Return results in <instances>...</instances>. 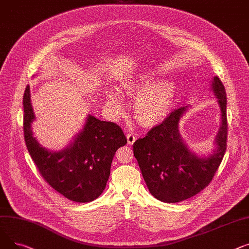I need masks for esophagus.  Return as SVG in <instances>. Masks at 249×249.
<instances>
[{
	"mask_svg": "<svg viewBox=\"0 0 249 249\" xmlns=\"http://www.w3.org/2000/svg\"><path fill=\"white\" fill-rule=\"evenodd\" d=\"M126 139H127V142H128V144L133 145V144H134V142H136V140H137V137H136V135L128 134V135L126 136Z\"/></svg>",
	"mask_w": 249,
	"mask_h": 249,
	"instance_id": "34e87169",
	"label": "esophagus"
}]
</instances>
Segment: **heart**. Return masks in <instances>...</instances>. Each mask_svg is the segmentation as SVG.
I'll return each instance as SVG.
<instances>
[{
    "instance_id": "obj_1",
    "label": "heart",
    "mask_w": 249,
    "mask_h": 249,
    "mask_svg": "<svg viewBox=\"0 0 249 249\" xmlns=\"http://www.w3.org/2000/svg\"><path fill=\"white\" fill-rule=\"evenodd\" d=\"M120 87L124 93L135 96L134 114L145 127H154L164 123L171 114L178 95L176 83L172 80H158L157 74L151 70H142L121 79ZM105 97L110 109H124V97L119 90L107 89Z\"/></svg>"
}]
</instances>
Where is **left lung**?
<instances>
[{
    "label": "left lung",
    "mask_w": 249,
    "mask_h": 249,
    "mask_svg": "<svg viewBox=\"0 0 249 249\" xmlns=\"http://www.w3.org/2000/svg\"><path fill=\"white\" fill-rule=\"evenodd\" d=\"M210 90L220 107L221 123L214 139L215 149L209 156H199L190 150L179 133L182 116L191 107L174 110L148 135L134 142V155L150 193L165 203H177L191 198L208 186L220 166L226 151V92L217 76Z\"/></svg>",
    "instance_id": "left-lung-1"
}]
</instances>
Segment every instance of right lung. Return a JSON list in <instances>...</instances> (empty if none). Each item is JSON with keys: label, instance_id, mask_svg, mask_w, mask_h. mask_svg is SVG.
Instances as JSON below:
<instances>
[{"label": "right lung", "instance_id": "add662e5", "mask_svg": "<svg viewBox=\"0 0 249 249\" xmlns=\"http://www.w3.org/2000/svg\"><path fill=\"white\" fill-rule=\"evenodd\" d=\"M23 106L26 145L42 177L71 201L87 203L98 198L106 189L115 152L127 142L121 126L89 114L83 127L67 147L51 151L33 136L32 124L36 116L29 85Z\"/></svg>", "mask_w": 249, "mask_h": 249}]
</instances>
